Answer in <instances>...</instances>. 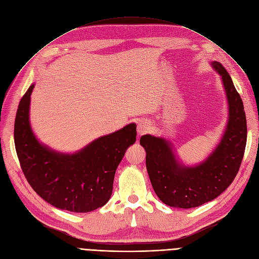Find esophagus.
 <instances>
[{
  "label": "esophagus",
  "mask_w": 259,
  "mask_h": 259,
  "mask_svg": "<svg viewBox=\"0 0 259 259\" xmlns=\"http://www.w3.org/2000/svg\"><path fill=\"white\" fill-rule=\"evenodd\" d=\"M151 130L150 122L147 120H139L137 123V133L138 135H144V134L148 133Z\"/></svg>",
  "instance_id": "obj_1"
}]
</instances>
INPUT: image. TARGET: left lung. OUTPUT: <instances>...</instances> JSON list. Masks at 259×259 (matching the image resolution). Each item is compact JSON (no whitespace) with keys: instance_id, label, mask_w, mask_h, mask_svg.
Listing matches in <instances>:
<instances>
[{"instance_id":"obj_1","label":"left lung","mask_w":259,"mask_h":259,"mask_svg":"<svg viewBox=\"0 0 259 259\" xmlns=\"http://www.w3.org/2000/svg\"><path fill=\"white\" fill-rule=\"evenodd\" d=\"M222 78L228 104V120L219 145L195 166L179 162L171 142L144 135L146 166L157 197L174 208L190 209L215 199L234 181L241 165L246 145V118L241 97L229 74L220 62H211Z\"/></svg>"}]
</instances>
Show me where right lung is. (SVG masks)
Here are the masks:
<instances>
[{
  "instance_id": "obj_1",
  "label": "right lung",
  "mask_w": 259,
  "mask_h": 259,
  "mask_svg": "<svg viewBox=\"0 0 259 259\" xmlns=\"http://www.w3.org/2000/svg\"><path fill=\"white\" fill-rule=\"evenodd\" d=\"M34 83L21 99L15 120L16 152L26 180L40 197L61 210L85 213L108 202L115 170L136 141V124L93 140L75 153L41 144L30 123Z\"/></svg>"
}]
</instances>
